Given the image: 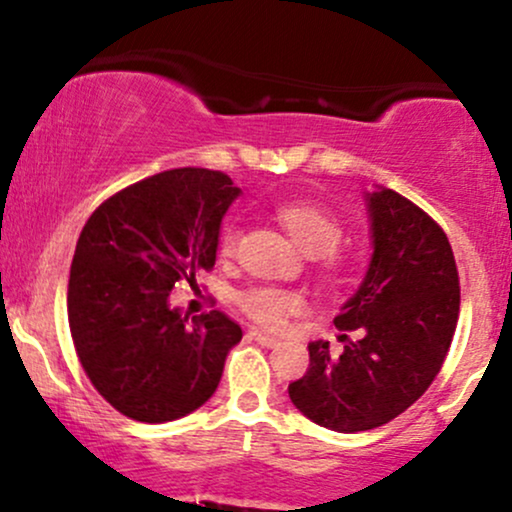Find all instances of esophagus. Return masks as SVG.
<instances>
[{
    "label": "esophagus",
    "mask_w": 512,
    "mask_h": 512,
    "mask_svg": "<svg viewBox=\"0 0 512 512\" xmlns=\"http://www.w3.org/2000/svg\"><path fill=\"white\" fill-rule=\"evenodd\" d=\"M250 337L255 339L257 344L267 346V349H274V346H279V339L272 337V334H264L262 330H250Z\"/></svg>",
    "instance_id": "1"
}]
</instances>
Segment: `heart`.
<instances>
[{
	"label": "heart",
	"instance_id": "heart-1",
	"mask_svg": "<svg viewBox=\"0 0 512 512\" xmlns=\"http://www.w3.org/2000/svg\"><path fill=\"white\" fill-rule=\"evenodd\" d=\"M279 221L284 223L289 236L305 255L325 257L337 250L342 243V226L332 219L327 211L313 207V204H284L279 209ZM238 226L228 223L221 231L219 252L233 255L238 245ZM238 305L245 315L260 322L264 327H281L284 320L305 308L303 293L279 289V286H257V289L243 291L238 296Z\"/></svg>",
	"mask_w": 512,
	"mask_h": 512
}]
</instances>
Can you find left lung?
I'll list each match as a JSON object with an SVG mask.
<instances>
[{
  "mask_svg": "<svg viewBox=\"0 0 512 512\" xmlns=\"http://www.w3.org/2000/svg\"><path fill=\"white\" fill-rule=\"evenodd\" d=\"M363 199L373 252L334 317L337 330H361V339L342 354L325 339L310 342V366L289 385L303 416L339 433L383 426L424 395L460 313V279L443 228L390 187L375 185Z\"/></svg>",
  "mask_w": 512,
  "mask_h": 512,
  "instance_id": "8db88e82",
  "label": "left lung"
}]
</instances>
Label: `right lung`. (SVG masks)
Returning a JSON list of instances; mask_svg holds the SVG:
<instances>
[{"instance_id":"add662e5","label":"right lung","mask_w":512,"mask_h":512,"mask_svg":"<svg viewBox=\"0 0 512 512\" xmlns=\"http://www.w3.org/2000/svg\"><path fill=\"white\" fill-rule=\"evenodd\" d=\"M240 195L219 170H163L103 202L81 231L69 330L88 380L129 419L166 424L202 407L243 339L219 310L187 320L168 301L175 281L214 267Z\"/></svg>"}]
</instances>
